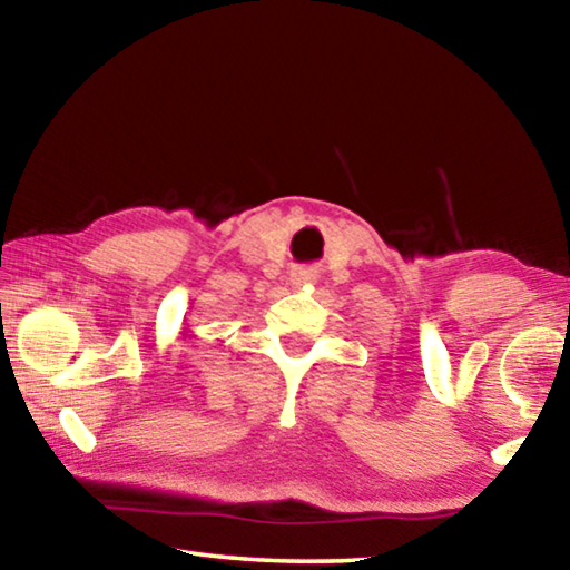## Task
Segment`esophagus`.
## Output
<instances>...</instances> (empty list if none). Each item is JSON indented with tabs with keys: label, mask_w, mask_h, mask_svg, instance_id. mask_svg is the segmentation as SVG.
<instances>
[{
	"label": "esophagus",
	"mask_w": 570,
	"mask_h": 570,
	"mask_svg": "<svg viewBox=\"0 0 570 570\" xmlns=\"http://www.w3.org/2000/svg\"><path fill=\"white\" fill-rule=\"evenodd\" d=\"M314 278H316V274L312 272V268H296V272H292L294 286H306V284H312Z\"/></svg>",
	"instance_id": "esophagus-1"
}]
</instances>
